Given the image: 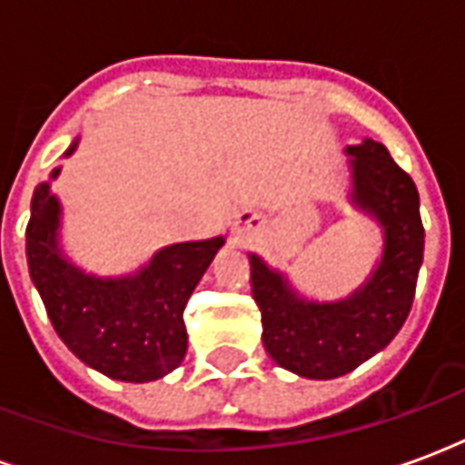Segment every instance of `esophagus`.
I'll return each mask as SVG.
<instances>
[{"label": "esophagus", "instance_id": "esophagus-1", "mask_svg": "<svg viewBox=\"0 0 465 465\" xmlns=\"http://www.w3.org/2000/svg\"><path fill=\"white\" fill-rule=\"evenodd\" d=\"M262 222V216H259V213H252V212H246V213H242V216H239V222L233 223V232H246V229H253V226H256V223Z\"/></svg>", "mask_w": 465, "mask_h": 465}]
</instances>
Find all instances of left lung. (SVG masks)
<instances>
[{
    "instance_id": "1",
    "label": "left lung",
    "mask_w": 465,
    "mask_h": 465,
    "mask_svg": "<svg viewBox=\"0 0 465 465\" xmlns=\"http://www.w3.org/2000/svg\"><path fill=\"white\" fill-rule=\"evenodd\" d=\"M351 202L383 229V253L366 283L341 302H306L286 276L252 253V293L262 312L263 346L279 366L303 379H336L389 346L401 331L423 262L419 189L386 146H346Z\"/></svg>"
}]
</instances>
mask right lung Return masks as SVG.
<instances>
[{"mask_svg": "<svg viewBox=\"0 0 465 465\" xmlns=\"http://www.w3.org/2000/svg\"><path fill=\"white\" fill-rule=\"evenodd\" d=\"M74 149L76 142L66 156ZM59 216L62 206L49 182L39 183L26 223V259L59 339L109 379L143 383L166 376L186 356L183 309L223 236L163 246L132 276L99 279L64 259Z\"/></svg>", "mask_w": 465, "mask_h": 465, "instance_id": "1", "label": "right lung"}]
</instances>
